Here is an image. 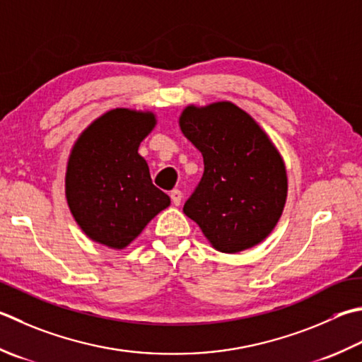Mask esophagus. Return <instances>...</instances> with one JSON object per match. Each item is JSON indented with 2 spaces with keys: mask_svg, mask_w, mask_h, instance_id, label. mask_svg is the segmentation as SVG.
<instances>
[{
  "mask_svg": "<svg viewBox=\"0 0 362 362\" xmlns=\"http://www.w3.org/2000/svg\"><path fill=\"white\" fill-rule=\"evenodd\" d=\"M182 197H183V194H182L180 189L175 188V189L171 191V199H173V204H174V205H180Z\"/></svg>",
  "mask_w": 362,
  "mask_h": 362,
  "instance_id": "obj_1",
  "label": "esophagus"
}]
</instances>
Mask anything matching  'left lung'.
<instances>
[{
  "instance_id": "1",
  "label": "left lung",
  "mask_w": 362,
  "mask_h": 362,
  "mask_svg": "<svg viewBox=\"0 0 362 362\" xmlns=\"http://www.w3.org/2000/svg\"><path fill=\"white\" fill-rule=\"evenodd\" d=\"M179 124L204 157L202 179L183 214L218 251L259 245L279 221L287 197L286 166L270 138L230 102L189 105Z\"/></svg>"
}]
</instances>
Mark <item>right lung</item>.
I'll return each instance as SVG.
<instances>
[{"mask_svg":"<svg viewBox=\"0 0 362 362\" xmlns=\"http://www.w3.org/2000/svg\"><path fill=\"white\" fill-rule=\"evenodd\" d=\"M155 124L151 111L116 108L76 139L67 163L66 196L75 221L94 242L124 250L171 204L138 153Z\"/></svg>","mask_w":362,"mask_h":362,"instance_id":"add662e5","label":"right lung"}]
</instances>
